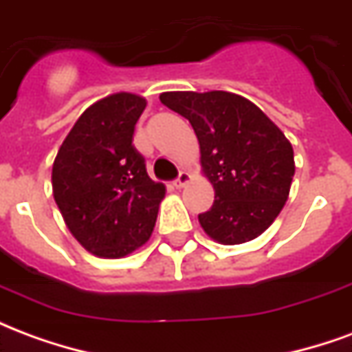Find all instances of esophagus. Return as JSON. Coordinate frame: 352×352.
Segmentation results:
<instances>
[{"instance_id":"1","label":"esophagus","mask_w":352,"mask_h":352,"mask_svg":"<svg viewBox=\"0 0 352 352\" xmlns=\"http://www.w3.org/2000/svg\"><path fill=\"white\" fill-rule=\"evenodd\" d=\"M190 181V173H186V171H181L179 173V177H177L175 181H173V186H177V188H183L184 184Z\"/></svg>"}]
</instances>
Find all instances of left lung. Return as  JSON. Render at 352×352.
<instances>
[{"label":"left lung","mask_w":352,"mask_h":352,"mask_svg":"<svg viewBox=\"0 0 352 352\" xmlns=\"http://www.w3.org/2000/svg\"><path fill=\"white\" fill-rule=\"evenodd\" d=\"M160 101L196 131L201 168L214 188L213 207L199 213L207 236L239 245L270 228L294 177V151L254 103L237 94L164 92Z\"/></svg>","instance_id":"8db88e82"}]
</instances>
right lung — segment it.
<instances>
[{
  "mask_svg": "<svg viewBox=\"0 0 352 352\" xmlns=\"http://www.w3.org/2000/svg\"><path fill=\"white\" fill-rule=\"evenodd\" d=\"M145 105L128 92L96 101L67 133L52 166V192L67 228L101 258H120L148 241L166 194L133 146Z\"/></svg>",
  "mask_w": 352,
  "mask_h": 352,
  "instance_id": "add662e5",
  "label": "right lung"
}]
</instances>
